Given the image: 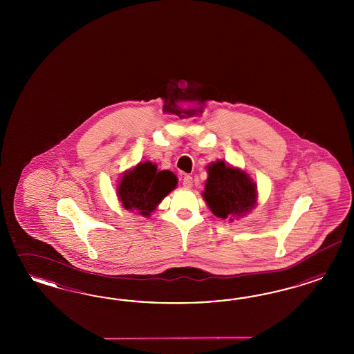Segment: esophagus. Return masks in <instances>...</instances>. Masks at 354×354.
Returning a JSON list of instances; mask_svg holds the SVG:
<instances>
[{
	"instance_id": "1",
	"label": "esophagus",
	"mask_w": 354,
	"mask_h": 354,
	"mask_svg": "<svg viewBox=\"0 0 354 354\" xmlns=\"http://www.w3.org/2000/svg\"><path fill=\"white\" fill-rule=\"evenodd\" d=\"M193 185L192 176H189V175H185L184 176V179H183V187L185 188V189H191Z\"/></svg>"
}]
</instances>
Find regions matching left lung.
Masks as SVG:
<instances>
[{"label":"left lung","mask_w":354,"mask_h":354,"mask_svg":"<svg viewBox=\"0 0 354 354\" xmlns=\"http://www.w3.org/2000/svg\"><path fill=\"white\" fill-rule=\"evenodd\" d=\"M206 171L203 197L215 216L234 222L257 206V184L244 170L218 160Z\"/></svg>","instance_id":"left-lung-1"}]
</instances>
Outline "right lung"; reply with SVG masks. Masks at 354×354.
<instances>
[{
  "instance_id": "obj_1",
  "label": "right lung",
  "mask_w": 354,
  "mask_h": 354,
  "mask_svg": "<svg viewBox=\"0 0 354 354\" xmlns=\"http://www.w3.org/2000/svg\"><path fill=\"white\" fill-rule=\"evenodd\" d=\"M176 185L178 178L174 172L160 171L153 162H140L123 172L117 185V196L126 210L148 218Z\"/></svg>"
}]
</instances>
